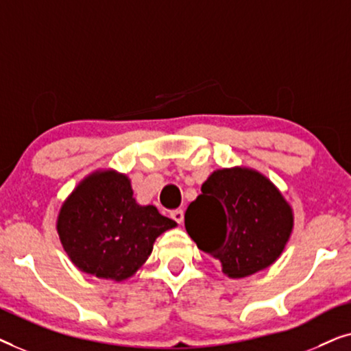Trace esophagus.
<instances>
[{"instance_id": "obj_1", "label": "esophagus", "mask_w": 351, "mask_h": 351, "mask_svg": "<svg viewBox=\"0 0 351 351\" xmlns=\"http://www.w3.org/2000/svg\"><path fill=\"white\" fill-rule=\"evenodd\" d=\"M171 217L174 219L177 223H182V222H184V210H182V209H176V210H172V213H171Z\"/></svg>"}]
</instances>
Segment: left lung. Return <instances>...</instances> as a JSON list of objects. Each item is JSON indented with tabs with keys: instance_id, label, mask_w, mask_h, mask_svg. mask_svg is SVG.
<instances>
[{
	"instance_id": "1",
	"label": "left lung",
	"mask_w": 351,
	"mask_h": 351,
	"mask_svg": "<svg viewBox=\"0 0 351 351\" xmlns=\"http://www.w3.org/2000/svg\"><path fill=\"white\" fill-rule=\"evenodd\" d=\"M185 228L223 275L251 276L273 265L294 230V210L278 186L252 167L214 171L185 213Z\"/></svg>"
}]
</instances>
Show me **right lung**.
Here are the masks:
<instances>
[{
  "mask_svg": "<svg viewBox=\"0 0 351 351\" xmlns=\"http://www.w3.org/2000/svg\"><path fill=\"white\" fill-rule=\"evenodd\" d=\"M177 223L138 204L131 179L114 169L86 176L66 196L56 230L71 263L88 275L121 282L136 275L156 238Z\"/></svg>",
  "mask_w": 351,
  "mask_h": 351,
  "instance_id": "1",
  "label": "right lung"
}]
</instances>
